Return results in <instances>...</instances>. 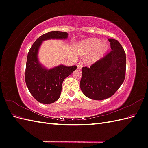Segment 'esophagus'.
Returning <instances> with one entry per match:
<instances>
[{
  "instance_id": "1",
  "label": "esophagus",
  "mask_w": 148,
  "mask_h": 148,
  "mask_svg": "<svg viewBox=\"0 0 148 148\" xmlns=\"http://www.w3.org/2000/svg\"><path fill=\"white\" fill-rule=\"evenodd\" d=\"M82 66H83V65L81 64H77V69L78 70H81L82 68Z\"/></svg>"
}]
</instances>
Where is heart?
Returning a JSON list of instances; mask_svg holds the SVG:
<instances>
[{"label":"heart","mask_w":148,"mask_h":148,"mask_svg":"<svg viewBox=\"0 0 148 148\" xmlns=\"http://www.w3.org/2000/svg\"><path fill=\"white\" fill-rule=\"evenodd\" d=\"M78 47L84 54H90L96 50L92 57V61L96 62L107 52L109 46L108 43L102 42L99 39L89 38L80 42Z\"/></svg>","instance_id":"1"}]
</instances>
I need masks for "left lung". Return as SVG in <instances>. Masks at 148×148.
I'll use <instances>...</instances> for the list:
<instances>
[{
	"label": "left lung",
	"mask_w": 148,
	"mask_h": 148,
	"mask_svg": "<svg viewBox=\"0 0 148 148\" xmlns=\"http://www.w3.org/2000/svg\"><path fill=\"white\" fill-rule=\"evenodd\" d=\"M112 51L92 64L82 68L80 88L85 96L104 100L114 95L125 78L126 54L120 42L109 39Z\"/></svg>",
	"instance_id": "obj_1"
}]
</instances>
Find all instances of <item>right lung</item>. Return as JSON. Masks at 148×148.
<instances>
[{"instance_id":"right-lung-1","label":"right lung","mask_w":148,"mask_h":148,"mask_svg":"<svg viewBox=\"0 0 148 148\" xmlns=\"http://www.w3.org/2000/svg\"><path fill=\"white\" fill-rule=\"evenodd\" d=\"M68 33L50 31L39 37L28 53L25 71V82L34 99L42 104H49L60 97L64 80L77 69V66L59 65L51 69L46 68L38 60V51L42 42L51 39H66Z\"/></svg>"}]
</instances>
